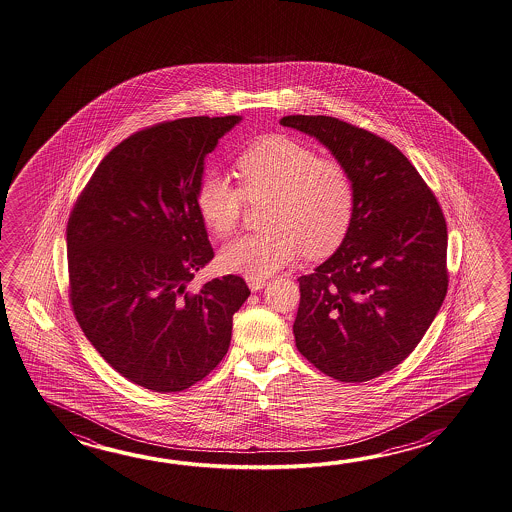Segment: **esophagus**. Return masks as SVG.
Wrapping results in <instances>:
<instances>
[{
	"mask_svg": "<svg viewBox=\"0 0 512 512\" xmlns=\"http://www.w3.org/2000/svg\"><path fill=\"white\" fill-rule=\"evenodd\" d=\"M247 282H249L251 291H261V289L267 285L265 278H247Z\"/></svg>",
	"mask_w": 512,
	"mask_h": 512,
	"instance_id": "1",
	"label": "esophagus"
}]
</instances>
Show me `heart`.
Listing matches in <instances>:
<instances>
[{"label":"heart","mask_w":512,"mask_h":512,"mask_svg":"<svg viewBox=\"0 0 512 512\" xmlns=\"http://www.w3.org/2000/svg\"><path fill=\"white\" fill-rule=\"evenodd\" d=\"M241 186L210 172L197 186L199 218L214 236L227 238L240 225L245 199H271L267 234L230 241L219 267L245 278H267L302 252L322 258L337 249L355 214V185L346 166L324 159L304 142L269 135L241 153Z\"/></svg>","instance_id":"obj_1"}]
</instances>
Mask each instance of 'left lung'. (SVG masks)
I'll use <instances>...</instances> for the list:
<instances>
[{
	"instance_id": "left-lung-1",
	"label": "left lung",
	"mask_w": 512,
	"mask_h": 512,
	"mask_svg": "<svg viewBox=\"0 0 512 512\" xmlns=\"http://www.w3.org/2000/svg\"><path fill=\"white\" fill-rule=\"evenodd\" d=\"M280 124L316 137L355 185L342 245L298 278L296 348L337 381H371L414 351L445 300L443 210L414 164L379 135L324 115Z\"/></svg>"
}]
</instances>
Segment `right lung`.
<instances>
[{
  "instance_id": "1",
  "label": "right lung",
  "mask_w": 512,
  "mask_h": 512,
  "mask_svg": "<svg viewBox=\"0 0 512 512\" xmlns=\"http://www.w3.org/2000/svg\"><path fill=\"white\" fill-rule=\"evenodd\" d=\"M241 117L135 131L100 161L67 221L69 302L87 340L128 381L183 392L227 355L241 276L190 291L214 258L196 207L205 157Z\"/></svg>"
}]
</instances>
